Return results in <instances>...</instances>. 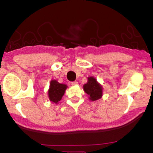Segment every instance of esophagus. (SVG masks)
<instances>
[{
  "instance_id": "obj_1",
  "label": "esophagus",
  "mask_w": 153,
  "mask_h": 153,
  "mask_svg": "<svg viewBox=\"0 0 153 153\" xmlns=\"http://www.w3.org/2000/svg\"><path fill=\"white\" fill-rule=\"evenodd\" d=\"M71 85H78V82H77V81H72V82H71Z\"/></svg>"
}]
</instances>
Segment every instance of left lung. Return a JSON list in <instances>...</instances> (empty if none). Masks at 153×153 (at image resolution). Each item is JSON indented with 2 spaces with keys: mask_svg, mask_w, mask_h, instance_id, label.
I'll return each instance as SVG.
<instances>
[{
  "mask_svg": "<svg viewBox=\"0 0 153 153\" xmlns=\"http://www.w3.org/2000/svg\"><path fill=\"white\" fill-rule=\"evenodd\" d=\"M85 92L89 95L91 101H96L102 96V88L93 77L88 78V82L83 86Z\"/></svg>",
  "mask_w": 153,
  "mask_h": 153,
  "instance_id": "obj_1",
  "label": "left lung"
}]
</instances>
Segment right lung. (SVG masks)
<instances>
[{
    "label": "right lung",
    "instance_id": "1",
    "mask_svg": "<svg viewBox=\"0 0 153 153\" xmlns=\"http://www.w3.org/2000/svg\"><path fill=\"white\" fill-rule=\"evenodd\" d=\"M67 86L66 85L60 84L56 81H52L50 82V89L48 91L50 100L52 102L57 103L61 100L64 94Z\"/></svg>",
    "mask_w": 153,
    "mask_h": 153
}]
</instances>
